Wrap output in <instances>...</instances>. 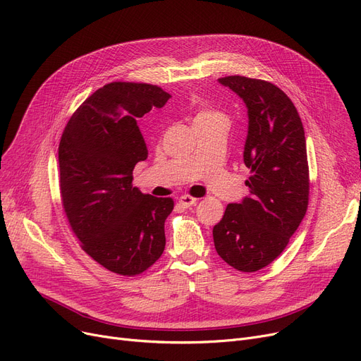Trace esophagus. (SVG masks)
I'll list each match as a JSON object with an SVG mask.
<instances>
[{
  "label": "esophagus",
  "mask_w": 361,
  "mask_h": 361,
  "mask_svg": "<svg viewBox=\"0 0 361 361\" xmlns=\"http://www.w3.org/2000/svg\"><path fill=\"white\" fill-rule=\"evenodd\" d=\"M196 197H192V196H189V195H184V196H181L180 199H178V202H180V205L181 207H184V208H190V207H193L195 203H196Z\"/></svg>",
  "instance_id": "34e87169"
}]
</instances>
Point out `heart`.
Here are the masks:
<instances>
[{"instance_id":"heart-1","label":"heart","mask_w":361,"mask_h":361,"mask_svg":"<svg viewBox=\"0 0 361 361\" xmlns=\"http://www.w3.org/2000/svg\"><path fill=\"white\" fill-rule=\"evenodd\" d=\"M218 114H214V112H208V111H200L195 119H203V118H209V116H215Z\"/></svg>"}]
</instances>
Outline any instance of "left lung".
I'll use <instances>...</instances> for the list:
<instances>
[{"instance_id":"1","label":"left lung","mask_w":361,"mask_h":361,"mask_svg":"<svg viewBox=\"0 0 361 361\" xmlns=\"http://www.w3.org/2000/svg\"><path fill=\"white\" fill-rule=\"evenodd\" d=\"M247 109L243 162L249 196L228 203L214 226L218 255L233 269L252 273L273 262L300 227L308 207L305 134L296 107L271 82L246 76L219 78Z\"/></svg>"}]
</instances>
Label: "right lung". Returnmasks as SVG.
I'll use <instances>...</instances> for the list:
<instances>
[{
    "label": "right lung",
    "instance_id": "add662e5",
    "mask_svg": "<svg viewBox=\"0 0 361 361\" xmlns=\"http://www.w3.org/2000/svg\"><path fill=\"white\" fill-rule=\"evenodd\" d=\"M161 87L111 82L76 109L59 145L60 195L82 249L104 269L135 276L165 249L171 197H154L133 187V169L147 159L137 119L164 107Z\"/></svg>",
    "mask_w": 361,
    "mask_h": 361
}]
</instances>
